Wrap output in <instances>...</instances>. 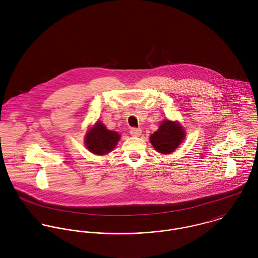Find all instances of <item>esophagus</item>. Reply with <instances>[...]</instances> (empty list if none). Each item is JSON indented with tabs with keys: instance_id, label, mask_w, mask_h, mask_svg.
I'll return each mask as SVG.
<instances>
[{
	"instance_id": "obj_1",
	"label": "esophagus",
	"mask_w": 258,
	"mask_h": 258,
	"mask_svg": "<svg viewBox=\"0 0 258 258\" xmlns=\"http://www.w3.org/2000/svg\"><path fill=\"white\" fill-rule=\"evenodd\" d=\"M141 133H142V130L140 128H131V130H130V134L135 137L140 136Z\"/></svg>"
}]
</instances>
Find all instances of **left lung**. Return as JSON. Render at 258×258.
I'll return each instance as SVG.
<instances>
[{
  "label": "left lung",
  "mask_w": 258,
  "mask_h": 258,
  "mask_svg": "<svg viewBox=\"0 0 258 258\" xmlns=\"http://www.w3.org/2000/svg\"><path fill=\"white\" fill-rule=\"evenodd\" d=\"M184 137V131L179 123L165 120L158 131L150 137L152 145L160 153L170 154L176 150Z\"/></svg>",
  "instance_id": "8db88e82"
}]
</instances>
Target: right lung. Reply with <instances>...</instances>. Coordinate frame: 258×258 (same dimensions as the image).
Here are the masks:
<instances>
[{
    "label": "right lung",
    "instance_id": "add662e5",
    "mask_svg": "<svg viewBox=\"0 0 258 258\" xmlns=\"http://www.w3.org/2000/svg\"><path fill=\"white\" fill-rule=\"evenodd\" d=\"M120 139V135L117 132L107 130L101 123L97 122L87 133L85 137V145L87 149L96 154L104 155L111 152Z\"/></svg>",
    "mask_w": 258,
    "mask_h": 258
}]
</instances>
